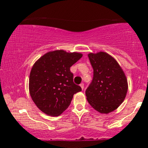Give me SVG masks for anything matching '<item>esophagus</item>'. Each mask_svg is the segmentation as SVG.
Segmentation results:
<instances>
[{
    "instance_id": "obj_1",
    "label": "esophagus",
    "mask_w": 148,
    "mask_h": 148,
    "mask_svg": "<svg viewBox=\"0 0 148 148\" xmlns=\"http://www.w3.org/2000/svg\"><path fill=\"white\" fill-rule=\"evenodd\" d=\"M80 86H81V89H82V90L84 89V84H80Z\"/></svg>"
}]
</instances>
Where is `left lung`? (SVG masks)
Instances as JSON below:
<instances>
[{
    "mask_svg": "<svg viewBox=\"0 0 148 148\" xmlns=\"http://www.w3.org/2000/svg\"><path fill=\"white\" fill-rule=\"evenodd\" d=\"M88 58L93 79L86 90L87 100L96 111L107 114L118 108L126 97V76L115 58L106 53H90Z\"/></svg>",
    "mask_w": 148,
    "mask_h": 148,
    "instance_id": "obj_1",
    "label": "left lung"
}]
</instances>
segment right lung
Wrapping results in <instances>:
<instances>
[{
    "label": "right lung",
    "instance_id": "obj_1",
    "mask_svg": "<svg viewBox=\"0 0 148 148\" xmlns=\"http://www.w3.org/2000/svg\"><path fill=\"white\" fill-rule=\"evenodd\" d=\"M83 56L63 50L49 51L33 64L29 78V92L37 108L47 115L58 116L70 104L81 88L73 82L70 67Z\"/></svg>",
    "mask_w": 148,
    "mask_h": 148
}]
</instances>
